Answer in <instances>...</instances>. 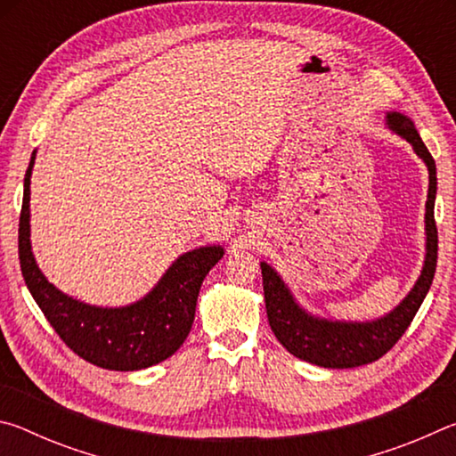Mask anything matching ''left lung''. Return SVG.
<instances>
[{"label": "left lung", "mask_w": 456, "mask_h": 456, "mask_svg": "<svg viewBox=\"0 0 456 456\" xmlns=\"http://www.w3.org/2000/svg\"><path fill=\"white\" fill-rule=\"evenodd\" d=\"M388 125L396 134L412 144L414 152L428 167V200H427V259L422 273L412 291L403 299L395 312L376 322H328L307 315L293 302L289 289L281 277L267 264H261L264 275V296L267 320L275 338L283 348L299 360L322 368H356L382 358L403 338L411 326L420 304L427 297L430 283L435 280L438 257V231L435 223L436 199V165L432 154L416 133L411 118L404 114H388Z\"/></svg>", "instance_id": "1"}]
</instances>
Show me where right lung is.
<instances>
[{
    "label": "right lung",
    "mask_w": 456,
    "mask_h": 456,
    "mask_svg": "<svg viewBox=\"0 0 456 456\" xmlns=\"http://www.w3.org/2000/svg\"><path fill=\"white\" fill-rule=\"evenodd\" d=\"M32 154L24 179L20 213L18 253L26 285L45 320L68 348L90 364L133 372L159 364L187 339L200 283L223 257L221 247H199L168 267L149 296L126 307H96L68 297L45 280L36 265L29 245V176Z\"/></svg>",
    "instance_id": "1"
}]
</instances>
